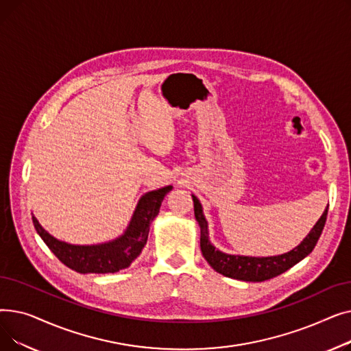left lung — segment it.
<instances>
[{
  "label": "left lung",
  "instance_id": "left-lung-1",
  "mask_svg": "<svg viewBox=\"0 0 351 351\" xmlns=\"http://www.w3.org/2000/svg\"><path fill=\"white\" fill-rule=\"evenodd\" d=\"M193 206H195V217L200 226V250L202 254L206 259V262L216 270L217 273L226 276V278L243 280V282H263L269 280L276 276L282 274L283 271L289 270L296 263H299L307 254L311 253L315 249L319 237L323 232L326 219H327V209L323 212L317 223L313 226L308 234L303 239V242L291 249L287 253L279 256H269V257H252V256H239V254H228L217 250L209 241V232H208V222L205 219L204 210L199 199L192 195Z\"/></svg>",
  "mask_w": 351,
  "mask_h": 351
}]
</instances>
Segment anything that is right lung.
Here are the masks:
<instances>
[{
	"label": "right lung",
	"mask_w": 351,
	"mask_h": 351,
	"mask_svg": "<svg viewBox=\"0 0 351 351\" xmlns=\"http://www.w3.org/2000/svg\"><path fill=\"white\" fill-rule=\"evenodd\" d=\"M172 186L145 193L136 205L126 230L114 241L99 245H71L51 236L35 216L34 228L44 243L69 269L78 273H115L131 266L147 241L152 220L158 216L162 200Z\"/></svg>",
	"instance_id": "right-lung-1"
}]
</instances>
